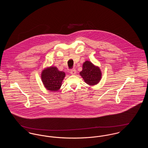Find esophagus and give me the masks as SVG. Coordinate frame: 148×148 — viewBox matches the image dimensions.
<instances>
[{
    "instance_id": "1",
    "label": "esophagus",
    "mask_w": 148,
    "mask_h": 148,
    "mask_svg": "<svg viewBox=\"0 0 148 148\" xmlns=\"http://www.w3.org/2000/svg\"><path fill=\"white\" fill-rule=\"evenodd\" d=\"M70 73H71V75H75V74H76V70H75V69H71Z\"/></svg>"
}]
</instances>
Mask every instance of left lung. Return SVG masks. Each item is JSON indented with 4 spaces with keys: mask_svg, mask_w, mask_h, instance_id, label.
<instances>
[{
    "mask_svg": "<svg viewBox=\"0 0 148 148\" xmlns=\"http://www.w3.org/2000/svg\"><path fill=\"white\" fill-rule=\"evenodd\" d=\"M80 75L86 84L92 86L98 84L102 74L99 66L87 60L83 64V70L80 72Z\"/></svg>",
    "mask_w": 148,
    "mask_h": 148,
    "instance_id": "8db88e82",
    "label": "left lung"
}]
</instances>
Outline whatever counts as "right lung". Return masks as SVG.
<instances>
[{"label":"right lung","mask_w":148,"mask_h":148,"mask_svg":"<svg viewBox=\"0 0 148 148\" xmlns=\"http://www.w3.org/2000/svg\"><path fill=\"white\" fill-rule=\"evenodd\" d=\"M65 76L64 72L59 71L56 66H52L43 69L41 74L44 87L51 92H57L60 89Z\"/></svg>","instance_id":"obj_1"}]
</instances>
